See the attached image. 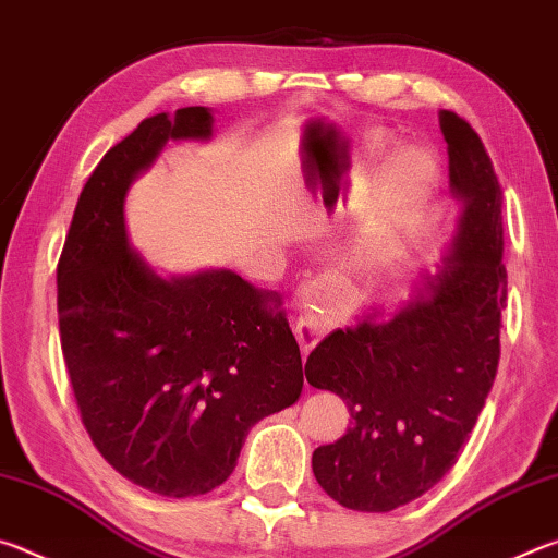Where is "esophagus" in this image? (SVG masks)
<instances>
[{
	"instance_id": "34e87169",
	"label": "esophagus",
	"mask_w": 558,
	"mask_h": 558,
	"mask_svg": "<svg viewBox=\"0 0 558 558\" xmlns=\"http://www.w3.org/2000/svg\"><path fill=\"white\" fill-rule=\"evenodd\" d=\"M295 335H298L300 349L307 354L310 349H313L319 342V337L325 335V327H323V323H319L317 317L305 315V317H300V323L295 327Z\"/></svg>"
}]
</instances>
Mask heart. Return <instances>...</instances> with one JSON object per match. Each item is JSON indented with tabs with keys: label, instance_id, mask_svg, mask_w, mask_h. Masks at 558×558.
<instances>
[{
	"label": "heart",
	"instance_id": "obj_1",
	"mask_svg": "<svg viewBox=\"0 0 558 558\" xmlns=\"http://www.w3.org/2000/svg\"><path fill=\"white\" fill-rule=\"evenodd\" d=\"M436 177V157L426 149H411L393 159L349 239V260L354 266H381L399 253L428 202Z\"/></svg>",
	"mask_w": 558,
	"mask_h": 558
}]
</instances>
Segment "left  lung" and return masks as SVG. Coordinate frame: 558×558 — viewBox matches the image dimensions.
Returning <instances> with one entry per match:
<instances>
[{
	"mask_svg": "<svg viewBox=\"0 0 558 558\" xmlns=\"http://www.w3.org/2000/svg\"><path fill=\"white\" fill-rule=\"evenodd\" d=\"M450 189L462 202L446 266L391 319L335 329L307 356L315 389L347 403L352 426L313 452L319 487L347 509L391 512L456 465L493 389L507 307L502 189L468 120L440 110Z\"/></svg>",
	"mask_w": 558,
	"mask_h": 558,
	"instance_id": "left-lung-1",
	"label": "left lung"
}]
</instances>
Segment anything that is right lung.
I'll return each mask as SVG.
<instances>
[{
	"instance_id": "obj_1",
	"label": "right lung",
	"mask_w": 558,
	"mask_h": 558,
	"mask_svg": "<svg viewBox=\"0 0 558 558\" xmlns=\"http://www.w3.org/2000/svg\"><path fill=\"white\" fill-rule=\"evenodd\" d=\"M196 106L145 118L75 204L56 282L63 362L93 446L130 483L196 497L231 475L248 430L300 399L280 298L231 270L162 280L130 248L125 192L167 140H206Z\"/></svg>"
}]
</instances>
